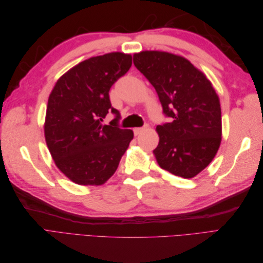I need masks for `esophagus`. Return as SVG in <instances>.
Here are the masks:
<instances>
[{"label": "esophagus", "mask_w": 263, "mask_h": 263, "mask_svg": "<svg viewBox=\"0 0 263 263\" xmlns=\"http://www.w3.org/2000/svg\"><path fill=\"white\" fill-rule=\"evenodd\" d=\"M146 128H147V126H145V127H137V128H134L135 136H138V135H140Z\"/></svg>", "instance_id": "34e87169"}]
</instances>
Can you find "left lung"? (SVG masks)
I'll list each match as a JSON object with an SVG mask.
<instances>
[{
	"mask_svg": "<svg viewBox=\"0 0 263 263\" xmlns=\"http://www.w3.org/2000/svg\"><path fill=\"white\" fill-rule=\"evenodd\" d=\"M134 65L170 118L157 126L158 164L174 176L195 177L211 163L221 140L220 104L212 83L189 60L169 52L135 53Z\"/></svg>",
	"mask_w": 263,
	"mask_h": 263,
	"instance_id": "1",
	"label": "left lung"
}]
</instances>
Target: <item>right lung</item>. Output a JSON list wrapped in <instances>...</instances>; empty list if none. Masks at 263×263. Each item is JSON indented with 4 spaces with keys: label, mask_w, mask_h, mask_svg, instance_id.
<instances>
[{
    "label": "right lung",
    "mask_w": 263,
    "mask_h": 263,
    "mask_svg": "<svg viewBox=\"0 0 263 263\" xmlns=\"http://www.w3.org/2000/svg\"><path fill=\"white\" fill-rule=\"evenodd\" d=\"M132 67V55L110 52L79 63L55 83L47 104L45 138L59 170L80 185H101L115 173L134 137L119 128L109 90ZM108 111L116 116L102 125Z\"/></svg>",
    "instance_id": "right-lung-1"
}]
</instances>
